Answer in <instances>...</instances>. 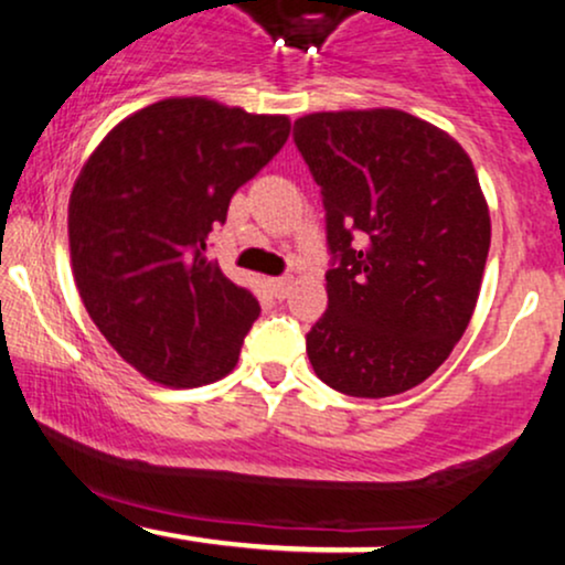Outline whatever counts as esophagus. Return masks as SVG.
<instances>
[{"label": "esophagus", "instance_id": "34e87169", "mask_svg": "<svg viewBox=\"0 0 565 565\" xmlns=\"http://www.w3.org/2000/svg\"><path fill=\"white\" fill-rule=\"evenodd\" d=\"M289 287H291V278L289 276L270 278V289H274V295L278 297V300H284V297L289 295Z\"/></svg>", "mask_w": 565, "mask_h": 565}]
</instances>
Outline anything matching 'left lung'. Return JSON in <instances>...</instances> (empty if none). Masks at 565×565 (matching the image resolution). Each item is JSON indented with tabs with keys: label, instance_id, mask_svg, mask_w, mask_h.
<instances>
[{
	"label": "left lung",
	"instance_id": "left-lung-1",
	"mask_svg": "<svg viewBox=\"0 0 565 565\" xmlns=\"http://www.w3.org/2000/svg\"><path fill=\"white\" fill-rule=\"evenodd\" d=\"M295 146L327 210V313L313 372L355 398L412 391L449 359L476 310L491 220L476 167L444 129L395 108L321 111Z\"/></svg>",
	"mask_w": 565,
	"mask_h": 565
}]
</instances>
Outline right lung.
<instances>
[{"label": "right lung", "instance_id": "obj_1", "mask_svg": "<svg viewBox=\"0 0 565 565\" xmlns=\"http://www.w3.org/2000/svg\"><path fill=\"white\" fill-rule=\"evenodd\" d=\"M289 127L287 116L167 97L119 121L82 167L68 201L76 289L142 377L199 387L236 366L260 305L206 260V238Z\"/></svg>", "mask_w": 565, "mask_h": 565}]
</instances>
